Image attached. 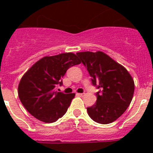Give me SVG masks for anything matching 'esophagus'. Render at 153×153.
I'll return each mask as SVG.
<instances>
[{
    "label": "esophagus",
    "mask_w": 153,
    "mask_h": 153,
    "mask_svg": "<svg viewBox=\"0 0 153 153\" xmlns=\"http://www.w3.org/2000/svg\"><path fill=\"white\" fill-rule=\"evenodd\" d=\"M85 95V93H77V96L79 97H83Z\"/></svg>",
    "instance_id": "1"
}]
</instances>
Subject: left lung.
I'll return each mask as SVG.
<instances>
[{
  "instance_id": "8db88e82",
  "label": "left lung",
  "mask_w": 153,
  "mask_h": 153,
  "mask_svg": "<svg viewBox=\"0 0 153 153\" xmlns=\"http://www.w3.org/2000/svg\"><path fill=\"white\" fill-rule=\"evenodd\" d=\"M92 77L93 86L100 89L97 102L86 108L90 118L109 124L123 114L134 93V81L122 65L101 51L76 53Z\"/></svg>"
}]
</instances>
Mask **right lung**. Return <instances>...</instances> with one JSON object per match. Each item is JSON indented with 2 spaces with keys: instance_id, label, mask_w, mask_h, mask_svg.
<instances>
[{
  "instance_id": "obj_1",
  "label": "right lung",
  "mask_w": 153,
  "mask_h": 153,
  "mask_svg": "<svg viewBox=\"0 0 153 153\" xmlns=\"http://www.w3.org/2000/svg\"><path fill=\"white\" fill-rule=\"evenodd\" d=\"M81 62L73 53L44 56L36 62L21 78L18 96L25 109L44 123H54L67 111L75 93L56 90L63 84L67 70Z\"/></svg>"
}]
</instances>
